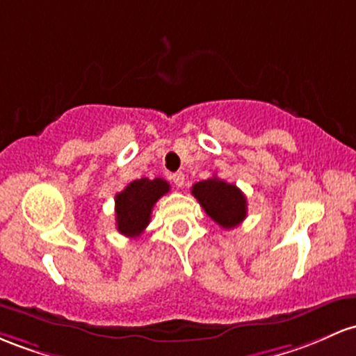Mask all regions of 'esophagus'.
<instances>
[{"instance_id":"34e87169","label":"esophagus","mask_w":356,"mask_h":356,"mask_svg":"<svg viewBox=\"0 0 356 356\" xmlns=\"http://www.w3.org/2000/svg\"><path fill=\"white\" fill-rule=\"evenodd\" d=\"M184 181H186V177H184V174H182V172H175V174L172 175V182H174V184L177 187L184 186Z\"/></svg>"}]
</instances>
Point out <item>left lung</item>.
Here are the masks:
<instances>
[{
    "label": "left lung",
    "instance_id": "8db88e82",
    "mask_svg": "<svg viewBox=\"0 0 356 356\" xmlns=\"http://www.w3.org/2000/svg\"><path fill=\"white\" fill-rule=\"evenodd\" d=\"M193 196L206 211V214L221 228H235L247 218V197L235 184H228L216 175L196 182Z\"/></svg>",
    "mask_w": 356,
    "mask_h": 356
}]
</instances>
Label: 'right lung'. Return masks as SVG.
<instances>
[{"instance_id": "obj_1", "label": "right lung", "mask_w": 356, "mask_h": 356, "mask_svg": "<svg viewBox=\"0 0 356 356\" xmlns=\"http://www.w3.org/2000/svg\"><path fill=\"white\" fill-rule=\"evenodd\" d=\"M170 191L169 182L163 179H147L130 182L115 196L116 228L121 235L135 238L142 235L150 222L155 202Z\"/></svg>"}]
</instances>
